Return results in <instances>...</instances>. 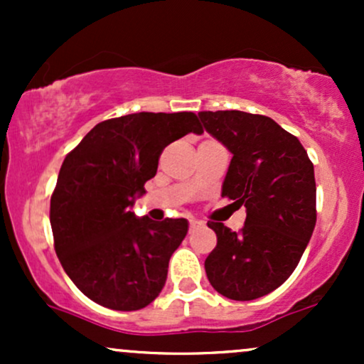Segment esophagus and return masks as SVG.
<instances>
[{
	"label": "esophagus",
	"instance_id": "1",
	"mask_svg": "<svg viewBox=\"0 0 364 364\" xmlns=\"http://www.w3.org/2000/svg\"><path fill=\"white\" fill-rule=\"evenodd\" d=\"M202 225H203L202 220H198V219H190V231H195V229L202 228Z\"/></svg>",
	"mask_w": 364,
	"mask_h": 364
}]
</instances>
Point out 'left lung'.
Here are the masks:
<instances>
[{
    "mask_svg": "<svg viewBox=\"0 0 364 364\" xmlns=\"http://www.w3.org/2000/svg\"><path fill=\"white\" fill-rule=\"evenodd\" d=\"M198 118L232 154L223 196L246 208L240 232L208 223L217 235L208 282L225 298L252 301L277 289L301 260L316 223L315 171L299 140L272 118L245 111Z\"/></svg>",
    "mask_w": 364,
    "mask_h": 364,
    "instance_id": "8db88e82",
    "label": "left lung"
}]
</instances>
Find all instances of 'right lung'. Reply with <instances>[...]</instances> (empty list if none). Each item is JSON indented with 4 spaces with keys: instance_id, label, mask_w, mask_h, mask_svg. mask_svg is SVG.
<instances>
[{
    "instance_id": "obj_1",
    "label": "right lung",
    "mask_w": 364,
    "mask_h": 364,
    "mask_svg": "<svg viewBox=\"0 0 364 364\" xmlns=\"http://www.w3.org/2000/svg\"><path fill=\"white\" fill-rule=\"evenodd\" d=\"M188 133H203L193 112H135L95 124L63 161L49 212L54 248L75 286L101 306L141 310L164 287L188 220L132 208L162 150Z\"/></svg>"
}]
</instances>
